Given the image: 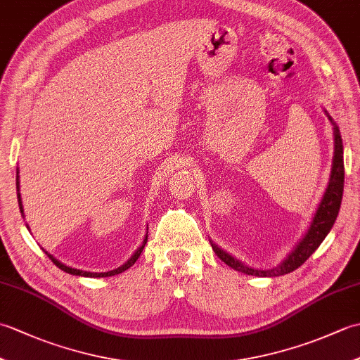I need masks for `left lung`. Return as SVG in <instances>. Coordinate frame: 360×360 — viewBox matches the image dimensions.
I'll use <instances>...</instances> for the list:
<instances>
[{
  "label": "left lung",
  "mask_w": 360,
  "mask_h": 360,
  "mask_svg": "<svg viewBox=\"0 0 360 360\" xmlns=\"http://www.w3.org/2000/svg\"><path fill=\"white\" fill-rule=\"evenodd\" d=\"M326 117L330 119L334 129V156H333V168H331V176L330 182H328V187L325 190V195L322 201L319 204V209L316 212L314 218H312V223L308 229L307 235L303 236L302 241L297 244V248L290 252L289 257L283 262L280 266L274 267V269H252V267L241 263L240 259L233 258L229 255L227 252L219 249L217 244L210 241L212 249L215 250L217 257L224 262L227 266H231L232 269L248 274V275H255V277H278V275H285L295 271L297 267H300L307 259L314 254L317 248L322 244L325 236L330 233V231L334 226V221L339 215L340 210V202H342V195H343V179H345V168H343V143H342V136L339 131V127L335 125L333 117L325 111Z\"/></svg>",
  "instance_id": "1"
}]
</instances>
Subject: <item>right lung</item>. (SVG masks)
<instances>
[{"label": "right lung", "mask_w": 360, "mask_h": 360, "mask_svg": "<svg viewBox=\"0 0 360 360\" xmlns=\"http://www.w3.org/2000/svg\"><path fill=\"white\" fill-rule=\"evenodd\" d=\"M18 172H17V196H18V205H20V212H21V215H22V204H21V195H20V181H18ZM25 217V215H22ZM29 229V227H27ZM147 240H148V235H145V238H143V243L141 244V248L137 249L134 254L131 255V258L128 259V262L125 263V264H122L120 267H117V269H114V271H108V272H88V271H80V269H74V267H70V266H66V264H63V263H60L57 258H53L51 254H48V252H46V255H48L51 259H52V263L56 264L58 269H62V271H65V272H68V274H71V275H79V277H94V278H101V277H111V275H117V274H120V272H124V271H127L128 267H131L134 263H136V259L141 257V254H142V250H143V248H145V244H147Z\"/></svg>", "instance_id": "1"}]
</instances>
